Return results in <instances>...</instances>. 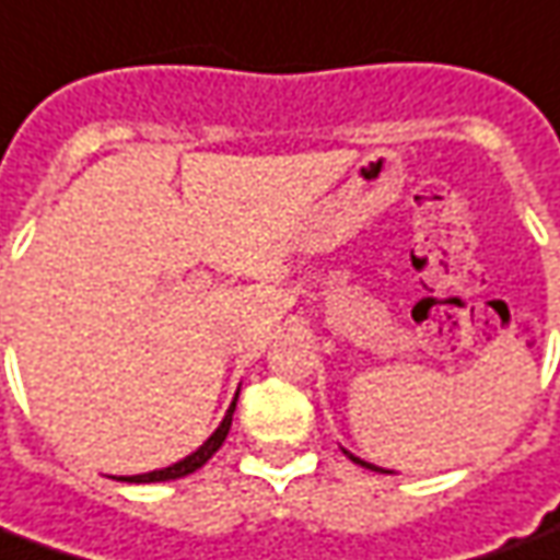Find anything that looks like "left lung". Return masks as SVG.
Returning <instances> with one entry per match:
<instances>
[{"label":"left lung","instance_id":"1","mask_svg":"<svg viewBox=\"0 0 560 560\" xmlns=\"http://www.w3.org/2000/svg\"><path fill=\"white\" fill-rule=\"evenodd\" d=\"M350 460H357V464H360V466H365V469H375V472H387V469H377V466L365 464V460H360V457H353V454H350Z\"/></svg>","mask_w":560,"mask_h":560}]
</instances>
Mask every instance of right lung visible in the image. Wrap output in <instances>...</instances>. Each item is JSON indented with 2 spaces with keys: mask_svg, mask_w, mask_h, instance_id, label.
I'll return each mask as SVG.
<instances>
[{
  "mask_svg": "<svg viewBox=\"0 0 560 560\" xmlns=\"http://www.w3.org/2000/svg\"><path fill=\"white\" fill-rule=\"evenodd\" d=\"M234 405H237V399L231 402L229 415L222 418V423L215 427V433L200 445L195 454H188L185 460H179V464L167 466V469H155V472H145V476H125L121 481H133V485H142V481H170V479H183V476H188V472H195V469H200V466L207 464L210 457H213L215 451L222 448V442H225V435H229L231 430V415H234Z\"/></svg>",
  "mask_w": 560,
  "mask_h": 560,
  "instance_id": "right-lung-1",
  "label": "right lung"
}]
</instances>
